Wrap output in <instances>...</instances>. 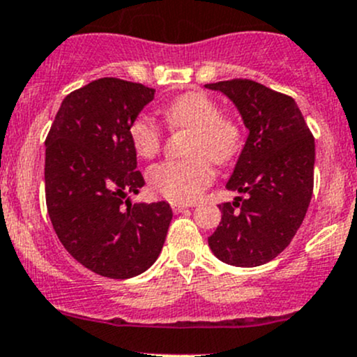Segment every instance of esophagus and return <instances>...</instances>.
I'll return each instance as SVG.
<instances>
[{
  "mask_svg": "<svg viewBox=\"0 0 357 357\" xmlns=\"http://www.w3.org/2000/svg\"><path fill=\"white\" fill-rule=\"evenodd\" d=\"M171 207H172V211H174L176 214H178V212H183V211H185V208L188 207V205H186V204H181V202H172Z\"/></svg>",
  "mask_w": 357,
  "mask_h": 357,
  "instance_id": "34e87169",
  "label": "esophagus"
}]
</instances>
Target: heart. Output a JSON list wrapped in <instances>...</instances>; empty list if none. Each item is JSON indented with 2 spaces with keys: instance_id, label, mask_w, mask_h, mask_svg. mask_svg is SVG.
<instances>
[{
  "instance_id": "heart-1",
  "label": "heart",
  "mask_w": 357,
  "mask_h": 357,
  "mask_svg": "<svg viewBox=\"0 0 357 357\" xmlns=\"http://www.w3.org/2000/svg\"><path fill=\"white\" fill-rule=\"evenodd\" d=\"M169 124L192 129L190 158L165 160L149 171L150 186L162 197L174 202H193L214 178L215 164H226L240 149L238 128L231 121L221 119V110L208 96L188 93L164 107ZM129 138L139 157L150 158L160 150L162 131L157 121L142 114L132 121Z\"/></svg>"
}]
</instances>
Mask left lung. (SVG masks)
<instances>
[{"instance_id":"8db88e82","label":"left lung","mask_w":357,"mask_h":357,"mask_svg":"<svg viewBox=\"0 0 357 357\" xmlns=\"http://www.w3.org/2000/svg\"><path fill=\"white\" fill-rule=\"evenodd\" d=\"M205 88L222 93L248 129L226 183L245 199L219 205L221 222L208 247L226 264L255 268L285 250L304 221L314 185V138L290 96L248 79Z\"/></svg>"}]
</instances>
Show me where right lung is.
Masks as SVG:
<instances>
[{
  "label": "right lung",
  "mask_w": 357,
  "mask_h": 357,
  "mask_svg": "<svg viewBox=\"0 0 357 357\" xmlns=\"http://www.w3.org/2000/svg\"><path fill=\"white\" fill-rule=\"evenodd\" d=\"M155 96L103 77L60 105L46 138V207L56 236L84 268L107 278L142 275L157 261L172 219L167 202H131L145 185L129 128Z\"/></svg>",
  "instance_id": "right-lung-1"
}]
</instances>
